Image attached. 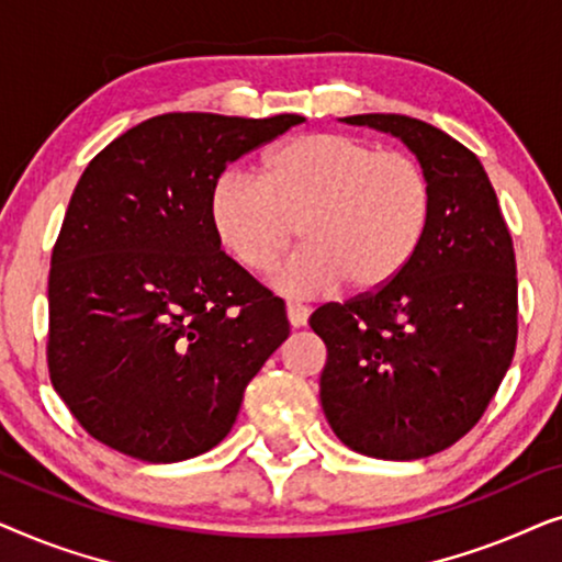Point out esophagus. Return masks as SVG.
Masks as SVG:
<instances>
[{
    "label": "esophagus",
    "mask_w": 562,
    "mask_h": 562,
    "mask_svg": "<svg viewBox=\"0 0 562 562\" xmlns=\"http://www.w3.org/2000/svg\"><path fill=\"white\" fill-rule=\"evenodd\" d=\"M286 314H289V325L294 327V329L304 327L306 319H310V310H306V306L299 304V302H289L286 304Z\"/></svg>",
    "instance_id": "obj_1"
}]
</instances>
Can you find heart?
I'll list each match as a JSON object with an SVG mask.
<instances>
[{"label": "heart", "mask_w": 562, "mask_h": 562, "mask_svg": "<svg viewBox=\"0 0 562 562\" xmlns=\"http://www.w3.org/2000/svg\"><path fill=\"white\" fill-rule=\"evenodd\" d=\"M435 189L412 153L381 150L348 133H306L266 153L258 181L225 171L210 191V225L243 271L276 273L289 296H322L348 283L373 294L404 273L429 229Z\"/></svg>", "instance_id": "b5f03b06"}]
</instances>
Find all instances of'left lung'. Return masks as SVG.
I'll return each mask as SVG.
<instances>
[{
  "mask_svg": "<svg viewBox=\"0 0 562 562\" xmlns=\"http://www.w3.org/2000/svg\"><path fill=\"white\" fill-rule=\"evenodd\" d=\"M402 137L427 168L425 243L386 289L310 317L327 345L319 398L350 450L381 460L435 456L483 417L517 345V260L475 153L406 114H356Z\"/></svg>",
  "mask_w": 562,
  "mask_h": 562,
  "instance_id": "obj_1",
  "label": "left lung"
}]
</instances>
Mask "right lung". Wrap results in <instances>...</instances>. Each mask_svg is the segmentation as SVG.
Wrapping results in <instances>:
<instances>
[{
    "mask_svg": "<svg viewBox=\"0 0 562 562\" xmlns=\"http://www.w3.org/2000/svg\"><path fill=\"white\" fill-rule=\"evenodd\" d=\"M304 122L168 112L97 153L48 276V373L106 448L176 463L227 437L245 386L289 337L283 299L210 225L225 168Z\"/></svg>",
    "mask_w": 562,
    "mask_h": 562,
    "instance_id": "right-lung-1",
    "label": "right lung"
}]
</instances>
